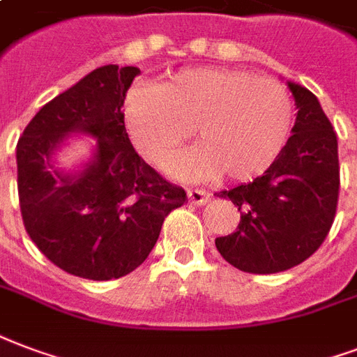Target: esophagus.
I'll return each mask as SVG.
<instances>
[{"label": "esophagus", "instance_id": "34e87169", "mask_svg": "<svg viewBox=\"0 0 357 357\" xmlns=\"http://www.w3.org/2000/svg\"><path fill=\"white\" fill-rule=\"evenodd\" d=\"M208 199H211V195H208L207 192H203V190H188V201L192 205L201 207V205H205Z\"/></svg>", "mask_w": 357, "mask_h": 357}]
</instances>
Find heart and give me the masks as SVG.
I'll return each instance as SVG.
<instances>
[{"label": "heart", "instance_id": "b5f03b06", "mask_svg": "<svg viewBox=\"0 0 357 357\" xmlns=\"http://www.w3.org/2000/svg\"><path fill=\"white\" fill-rule=\"evenodd\" d=\"M126 128L149 162L163 167L186 139L197 144L178 152L169 173L184 181L224 175L248 181L271 167L290 135L294 103L273 79L226 67L178 71L158 88L126 96Z\"/></svg>", "mask_w": 357, "mask_h": 357}]
</instances>
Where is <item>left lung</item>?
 I'll return each mask as SVG.
<instances>
[{
  "mask_svg": "<svg viewBox=\"0 0 357 357\" xmlns=\"http://www.w3.org/2000/svg\"><path fill=\"white\" fill-rule=\"evenodd\" d=\"M296 124L271 167L218 197L239 207L237 231L216 239L233 267L269 275L296 267L314 254L329 233L339 197V150L333 126L314 93L288 80Z\"/></svg>",
  "mask_w": 357,
  "mask_h": 357,
  "instance_id": "8db88e82",
  "label": "left lung"
}]
</instances>
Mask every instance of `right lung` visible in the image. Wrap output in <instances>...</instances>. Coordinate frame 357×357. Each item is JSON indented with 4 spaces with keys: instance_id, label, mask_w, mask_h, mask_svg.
Segmentation results:
<instances>
[{
    "instance_id": "1",
    "label": "right lung",
    "mask_w": 357,
    "mask_h": 357,
    "mask_svg": "<svg viewBox=\"0 0 357 357\" xmlns=\"http://www.w3.org/2000/svg\"><path fill=\"white\" fill-rule=\"evenodd\" d=\"M137 67L103 66L48 101L16 144L18 197L26 231L54 265L90 280L137 269L186 192L158 175L131 146L124 99ZM75 135L96 143L73 168L57 152Z\"/></svg>"
}]
</instances>
